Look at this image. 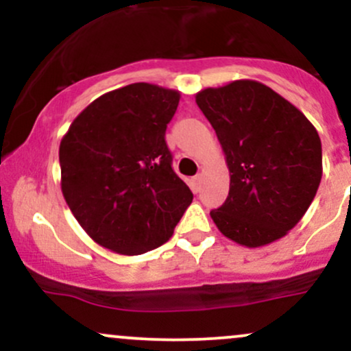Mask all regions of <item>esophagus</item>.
Masks as SVG:
<instances>
[{
    "instance_id": "obj_1",
    "label": "esophagus",
    "mask_w": 351,
    "mask_h": 351,
    "mask_svg": "<svg viewBox=\"0 0 351 351\" xmlns=\"http://www.w3.org/2000/svg\"><path fill=\"white\" fill-rule=\"evenodd\" d=\"M201 181H203V176H201V175L193 176V178L189 180V186H191L193 191H199V188H201Z\"/></svg>"
}]
</instances>
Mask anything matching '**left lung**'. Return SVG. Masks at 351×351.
Masks as SVG:
<instances>
[{"label": "left lung", "instance_id": "8db88e82", "mask_svg": "<svg viewBox=\"0 0 351 351\" xmlns=\"http://www.w3.org/2000/svg\"><path fill=\"white\" fill-rule=\"evenodd\" d=\"M229 168V195L213 221L234 243L261 247L305 215L322 180V142L295 106L257 80L196 94Z\"/></svg>", "mask_w": 351, "mask_h": 351}]
</instances>
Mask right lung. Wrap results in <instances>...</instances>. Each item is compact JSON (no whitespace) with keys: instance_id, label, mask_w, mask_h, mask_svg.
<instances>
[{"instance_id":"add662e5","label":"right lung","mask_w":351,"mask_h":351,"mask_svg":"<svg viewBox=\"0 0 351 351\" xmlns=\"http://www.w3.org/2000/svg\"><path fill=\"white\" fill-rule=\"evenodd\" d=\"M180 92L136 82L84 108L59 147L60 188L84 231L102 247L138 256L167 243L193 193L165 142Z\"/></svg>"}]
</instances>
